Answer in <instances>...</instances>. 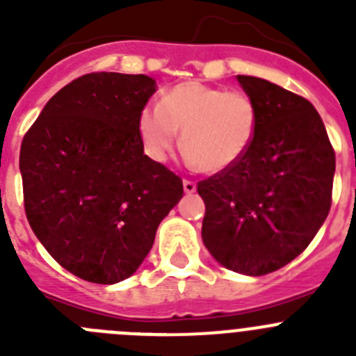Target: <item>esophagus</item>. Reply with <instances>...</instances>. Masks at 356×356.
<instances>
[{
  "label": "esophagus",
  "mask_w": 356,
  "mask_h": 356,
  "mask_svg": "<svg viewBox=\"0 0 356 356\" xmlns=\"http://www.w3.org/2000/svg\"><path fill=\"white\" fill-rule=\"evenodd\" d=\"M184 191L187 194H193L196 191V184L193 180H184Z\"/></svg>",
  "instance_id": "esophagus-1"
}]
</instances>
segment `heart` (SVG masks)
<instances>
[{"label": "heart", "mask_w": 356, "mask_h": 356, "mask_svg": "<svg viewBox=\"0 0 356 356\" xmlns=\"http://www.w3.org/2000/svg\"><path fill=\"white\" fill-rule=\"evenodd\" d=\"M144 151L163 162L181 140L187 160L207 172H225L241 162L259 130V106L242 90L184 81L147 103L137 119Z\"/></svg>", "instance_id": "1"}]
</instances>
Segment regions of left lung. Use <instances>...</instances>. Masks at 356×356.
Masks as SVG:
<instances>
[{
  "instance_id": "8db88e82",
  "label": "left lung",
  "mask_w": 356,
  "mask_h": 356,
  "mask_svg": "<svg viewBox=\"0 0 356 356\" xmlns=\"http://www.w3.org/2000/svg\"><path fill=\"white\" fill-rule=\"evenodd\" d=\"M237 80L259 106V130L235 168L197 184L201 237L226 269L262 276L294 260L325 222L335 151L308 99L262 78Z\"/></svg>"
}]
</instances>
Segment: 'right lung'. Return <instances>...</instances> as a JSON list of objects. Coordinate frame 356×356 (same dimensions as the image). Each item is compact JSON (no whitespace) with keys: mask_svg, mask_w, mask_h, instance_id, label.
Here are the masks:
<instances>
[{"mask_svg":"<svg viewBox=\"0 0 356 356\" xmlns=\"http://www.w3.org/2000/svg\"><path fill=\"white\" fill-rule=\"evenodd\" d=\"M155 90L146 74H83L46 103L21 144L28 222L85 282L134 275L184 196L180 176L144 155L137 119Z\"/></svg>","mask_w":356,"mask_h":356,"instance_id":"obj_1","label":"right lung"}]
</instances>
